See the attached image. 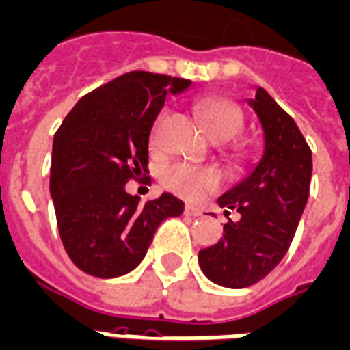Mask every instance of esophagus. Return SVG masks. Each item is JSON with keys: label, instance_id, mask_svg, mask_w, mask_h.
Here are the masks:
<instances>
[{"label": "esophagus", "instance_id": "34e87169", "mask_svg": "<svg viewBox=\"0 0 350 350\" xmlns=\"http://www.w3.org/2000/svg\"><path fill=\"white\" fill-rule=\"evenodd\" d=\"M185 214L186 215H193V217H197V215H201V210L197 208V206H193V204H186V206H185Z\"/></svg>", "mask_w": 350, "mask_h": 350}]
</instances>
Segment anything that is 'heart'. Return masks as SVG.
Masks as SVG:
<instances>
[{"mask_svg":"<svg viewBox=\"0 0 350 350\" xmlns=\"http://www.w3.org/2000/svg\"><path fill=\"white\" fill-rule=\"evenodd\" d=\"M197 116L201 118L206 133L214 140L225 142L234 138L243 127V112L234 101L225 99V97H208L196 105ZM162 123L160 116L154 123L153 133H151V142L157 144L159 140V129ZM162 186L165 190H170L175 196L196 201L199 197H203L206 191L214 190L219 177L214 170L208 167H197L190 164H170L164 167V172L160 175Z\"/></svg>","mask_w":350,"mask_h":350,"instance_id":"obj_1","label":"heart"}]
</instances>
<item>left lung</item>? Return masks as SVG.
<instances>
[{"instance_id": "1", "label": "left lung", "mask_w": 350, "mask_h": 350, "mask_svg": "<svg viewBox=\"0 0 350 350\" xmlns=\"http://www.w3.org/2000/svg\"><path fill=\"white\" fill-rule=\"evenodd\" d=\"M264 129V154L251 175L217 203L228 219L223 238L199 251L206 277L225 288H247L284 258L310 193L312 151L288 112L264 88L249 101Z\"/></svg>"}]
</instances>
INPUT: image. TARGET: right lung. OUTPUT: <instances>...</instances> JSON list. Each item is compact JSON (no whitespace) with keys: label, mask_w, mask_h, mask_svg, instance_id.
<instances>
[{"label":"right lung","mask_w":350,"mask_h":350,"mask_svg":"<svg viewBox=\"0 0 350 350\" xmlns=\"http://www.w3.org/2000/svg\"><path fill=\"white\" fill-rule=\"evenodd\" d=\"M191 81L162 73H123L81 97L53 140L49 190L60 240L88 275L133 271L164 219L185 203L172 193L140 204L125 185L149 173V135L167 94Z\"/></svg>","instance_id":"1"}]
</instances>
